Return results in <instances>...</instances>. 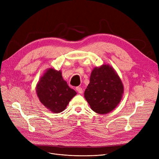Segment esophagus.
Wrapping results in <instances>:
<instances>
[{
    "label": "esophagus",
    "mask_w": 159,
    "mask_h": 159,
    "mask_svg": "<svg viewBox=\"0 0 159 159\" xmlns=\"http://www.w3.org/2000/svg\"><path fill=\"white\" fill-rule=\"evenodd\" d=\"M76 90L77 91V92H78L79 93H82V92H83L82 88H81L80 87H77V88H76Z\"/></svg>",
    "instance_id": "34e87169"
}]
</instances>
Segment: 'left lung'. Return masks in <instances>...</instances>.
<instances>
[{"instance_id": "8db88e82", "label": "left lung", "mask_w": 159, "mask_h": 159, "mask_svg": "<svg viewBox=\"0 0 159 159\" xmlns=\"http://www.w3.org/2000/svg\"><path fill=\"white\" fill-rule=\"evenodd\" d=\"M123 93L124 86L118 74L109 64H103L91 71L84 94L91 109L103 115L119 105Z\"/></svg>"}]
</instances>
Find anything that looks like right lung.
<instances>
[{"label": "right lung", "instance_id": "obj_1", "mask_svg": "<svg viewBox=\"0 0 159 159\" xmlns=\"http://www.w3.org/2000/svg\"><path fill=\"white\" fill-rule=\"evenodd\" d=\"M39 101L48 110L54 113L63 111L71 98L77 95L62 76L61 70L48 68L36 86Z\"/></svg>", "mask_w": 159, "mask_h": 159}]
</instances>
